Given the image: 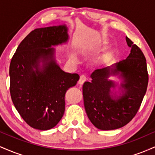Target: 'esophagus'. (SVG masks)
I'll list each match as a JSON object with an SVG mask.
<instances>
[{"label":"esophagus","instance_id":"34e87169","mask_svg":"<svg viewBox=\"0 0 155 155\" xmlns=\"http://www.w3.org/2000/svg\"><path fill=\"white\" fill-rule=\"evenodd\" d=\"M87 79L86 76H85V75H81V76H80V79L79 80V84L80 85L83 84L84 82V81H86Z\"/></svg>","mask_w":155,"mask_h":155}]
</instances>
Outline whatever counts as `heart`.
<instances>
[{"label": "heart", "mask_w": 155, "mask_h": 155, "mask_svg": "<svg viewBox=\"0 0 155 155\" xmlns=\"http://www.w3.org/2000/svg\"><path fill=\"white\" fill-rule=\"evenodd\" d=\"M73 57H75V55H73Z\"/></svg>", "instance_id": "obj_1"}]
</instances>
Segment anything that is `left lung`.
Returning a JSON list of instances; mask_svg holds the SVG:
<instances>
[{"label":"left lung","instance_id":"left-lung-1","mask_svg":"<svg viewBox=\"0 0 155 155\" xmlns=\"http://www.w3.org/2000/svg\"><path fill=\"white\" fill-rule=\"evenodd\" d=\"M131 48L127 58L111 66L96 69L85 81L84 105L89 120L102 130L126 125L136 114L147 92V61L140 48L126 37ZM114 76L118 81L110 79Z\"/></svg>","mask_w":155,"mask_h":155}]
</instances>
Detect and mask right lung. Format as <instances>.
Returning <instances> with one entry per match:
<instances>
[{
    "label": "right lung",
    "instance_id": "obj_1",
    "mask_svg": "<svg viewBox=\"0 0 155 155\" xmlns=\"http://www.w3.org/2000/svg\"><path fill=\"white\" fill-rule=\"evenodd\" d=\"M65 24L36 28L19 44L10 63V93L22 119L33 128L51 129L65 111V95L79 79L57 61L58 46L67 44Z\"/></svg>",
    "mask_w": 155,
    "mask_h": 155
}]
</instances>
